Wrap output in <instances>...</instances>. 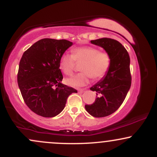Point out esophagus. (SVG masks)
I'll list each match as a JSON object with an SVG mask.
<instances>
[{
	"instance_id": "34e87169",
	"label": "esophagus",
	"mask_w": 157,
	"mask_h": 157,
	"mask_svg": "<svg viewBox=\"0 0 157 157\" xmlns=\"http://www.w3.org/2000/svg\"><path fill=\"white\" fill-rule=\"evenodd\" d=\"M78 91H79V92H80V93H83L85 91V89H78Z\"/></svg>"
}]
</instances>
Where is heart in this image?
I'll use <instances>...</instances> for the list:
<instances>
[{
    "instance_id": "1",
    "label": "heart",
    "mask_w": 157,
    "mask_h": 157,
    "mask_svg": "<svg viewBox=\"0 0 157 157\" xmlns=\"http://www.w3.org/2000/svg\"><path fill=\"white\" fill-rule=\"evenodd\" d=\"M75 61L82 62L80 70L82 71L66 80L68 86L80 88L89 82L90 79L99 80L109 71L111 58L107 52H100L93 46H80L72 49V55L64 53L61 55L59 66L66 75H71L75 68Z\"/></svg>"
}]
</instances>
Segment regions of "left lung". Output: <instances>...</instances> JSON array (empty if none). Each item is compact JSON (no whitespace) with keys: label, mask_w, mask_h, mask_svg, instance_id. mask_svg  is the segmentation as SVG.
I'll return each mask as SVG.
<instances>
[{"label":"left lung","mask_w":157,"mask_h":157,"mask_svg":"<svg viewBox=\"0 0 157 157\" xmlns=\"http://www.w3.org/2000/svg\"><path fill=\"white\" fill-rule=\"evenodd\" d=\"M91 43L105 50L111 58V64L102 80L90 88L97 92V98L93 104L86 105L85 108L91 116L104 117L120 107L130 89V57L125 48L116 40L103 37Z\"/></svg>","instance_id":"8db88e82"}]
</instances>
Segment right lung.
I'll return each instance as SVG.
<instances>
[{"label": "right lung", "mask_w": 157, "mask_h": 157, "mask_svg": "<svg viewBox=\"0 0 157 157\" xmlns=\"http://www.w3.org/2000/svg\"><path fill=\"white\" fill-rule=\"evenodd\" d=\"M73 44L66 40L44 38L24 52L19 63L17 83L25 103L44 117L59 114L68 97L76 89L61 83V55Z\"/></svg>", "instance_id": "obj_1"}]
</instances>
